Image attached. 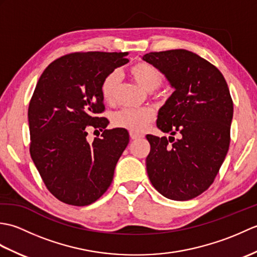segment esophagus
Returning a JSON list of instances; mask_svg holds the SVG:
<instances>
[{"mask_svg": "<svg viewBox=\"0 0 257 257\" xmlns=\"http://www.w3.org/2000/svg\"><path fill=\"white\" fill-rule=\"evenodd\" d=\"M130 138H132L133 140H136V139H139V138H143L144 136L143 135H140V134H137V133H133V132H130Z\"/></svg>", "mask_w": 257, "mask_h": 257, "instance_id": "obj_1", "label": "esophagus"}]
</instances>
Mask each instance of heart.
Listing matches in <instances>:
<instances>
[{"mask_svg": "<svg viewBox=\"0 0 257 257\" xmlns=\"http://www.w3.org/2000/svg\"><path fill=\"white\" fill-rule=\"evenodd\" d=\"M132 77L148 91L159 88L163 83V75L154 65L147 62H138L129 68ZM120 77L117 72L109 73L102 79L100 85V94L107 103H113L116 100ZM155 111L151 108H123L113 113L112 123L118 128L130 130L133 133H141L155 119Z\"/></svg>", "mask_w": 257, "mask_h": 257, "instance_id": "heart-1", "label": "heart"}]
</instances>
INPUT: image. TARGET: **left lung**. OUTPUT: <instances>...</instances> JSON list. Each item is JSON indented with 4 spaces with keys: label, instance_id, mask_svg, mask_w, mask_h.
<instances>
[{
    "label": "left lung",
    "instance_id": "1",
    "mask_svg": "<svg viewBox=\"0 0 257 257\" xmlns=\"http://www.w3.org/2000/svg\"><path fill=\"white\" fill-rule=\"evenodd\" d=\"M166 75L173 94L158 112L157 127L174 137L147 135L150 182L168 199L187 201L209 189L230 147L233 100L224 76L185 50L143 57Z\"/></svg>",
    "mask_w": 257,
    "mask_h": 257
}]
</instances>
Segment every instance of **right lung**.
I'll list each match as a JSON object with an SVG mask.
<instances>
[{
    "label": "right lung",
    "instance_id": "add662e5",
    "mask_svg": "<svg viewBox=\"0 0 257 257\" xmlns=\"http://www.w3.org/2000/svg\"><path fill=\"white\" fill-rule=\"evenodd\" d=\"M127 55L70 53L48 65L37 81L29 106L30 154L47 190L64 203H94L112 182L129 134L106 129L100 85L128 63ZM88 128L103 132L91 144L85 138Z\"/></svg>",
    "mask_w": 257,
    "mask_h": 257
}]
</instances>
